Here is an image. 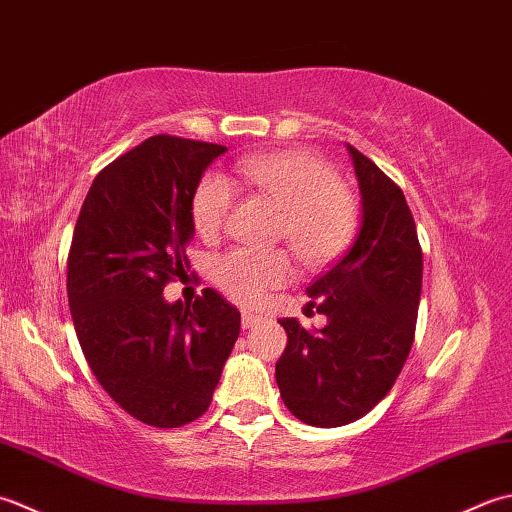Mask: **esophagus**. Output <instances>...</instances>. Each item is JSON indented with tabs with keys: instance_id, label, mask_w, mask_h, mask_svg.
Wrapping results in <instances>:
<instances>
[{
	"instance_id": "34e87169",
	"label": "esophagus",
	"mask_w": 512,
	"mask_h": 512,
	"mask_svg": "<svg viewBox=\"0 0 512 512\" xmlns=\"http://www.w3.org/2000/svg\"><path fill=\"white\" fill-rule=\"evenodd\" d=\"M241 320H243V329H252L254 325H258L260 320H263V316L256 314V311H252V309H243Z\"/></svg>"
}]
</instances>
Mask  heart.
Returning a JSON list of instances; mask_svg holds the SVG:
<instances>
[{
	"mask_svg": "<svg viewBox=\"0 0 512 512\" xmlns=\"http://www.w3.org/2000/svg\"><path fill=\"white\" fill-rule=\"evenodd\" d=\"M241 185L280 210V241H287L305 267H325L349 247L360 225V201L338 181L331 163L307 150L247 156L234 165ZM236 201L234 187L218 174L196 185L190 203L194 229L207 241L223 234ZM216 287L241 305H256L271 289L294 280V263L285 249L236 247L212 267Z\"/></svg>",
	"mask_w": 512,
	"mask_h": 512,
	"instance_id": "heart-1",
	"label": "heart"
}]
</instances>
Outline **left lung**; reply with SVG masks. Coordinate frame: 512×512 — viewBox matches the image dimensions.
<instances>
[{
    "instance_id": "left-lung-1",
    "label": "left lung",
    "mask_w": 512,
    "mask_h": 512,
    "mask_svg": "<svg viewBox=\"0 0 512 512\" xmlns=\"http://www.w3.org/2000/svg\"><path fill=\"white\" fill-rule=\"evenodd\" d=\"M362 192L356 243L309 285L322 329L296 318L276 362L287 409L311 426H342L367 415L398 380L415 338L422 247L404 192L378 165L347 145Z\"/></svg>"
}]
</instances>
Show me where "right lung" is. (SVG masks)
<instances>
[{
  "label": "right lung",
  "mask_w": 512,
  "mask_h": 512,
  "mask_svg": "<svg viewBox=\"0 0 512 512\" xmlns=\"http://www.w3.org/2000/svg\"><path fill=\"white\" fill-rule=\"evenodd\" d=\"M225 145L156 134L92 181L68 252V305L92 373L125 413L179 429L212 404L241 333V311L216 289L165 302L190 269V203Z\"/></svg>",
  "instance_id": "1"
}]
</instances>
